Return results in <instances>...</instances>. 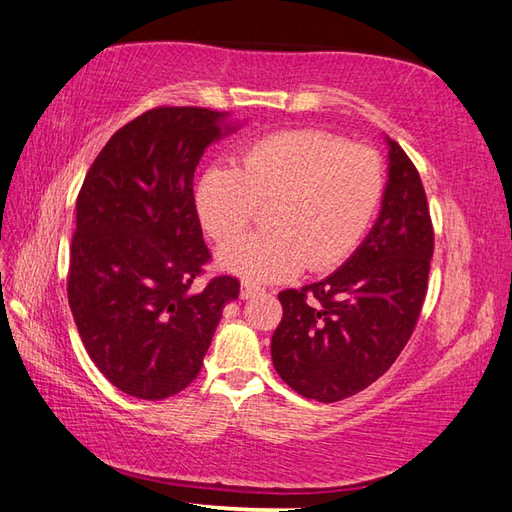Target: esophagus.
<instances>
[{
	"label": "esophagus",
	"instance_id": "esophagus-1",
	"mask_svg": "<svg viewBox=\"0 0 512 512\" xmlns=\"http://www.w3.org/2000/svg\"><path fill=\"white\" fill-rule=\"evenodd\" d=\"M258 293H265V287H260V285H256V282H249V280H245L241 285V298L243 300L254 298V295H258Z\"/></svg>",
	"mask_w": 512,
	"mask_h": 512
}]
</instances>
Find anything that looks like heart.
Instances as JSON below:
<instances>
[{
	"label": "heart",
	"instance_id": "b5f03b06",
	"mask_svg": "<svg viewBox=\"0 0 512 512\" xmlns=\"http://www.w3.org/2000/svg\"><path fill=\"white\" fill-rule=\"evenodd\" d=\"M385 195L381 155L322 129H287L249 142L238 168L212 166L197 181L203 230L227 243L270 208L271 231L221 249V265L247 280H285L309 265H342L377 219Z\"/></svg>",
	"mask_w": 512,
	"mask_h": 512
}]
</instances>
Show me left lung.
<instances>
[{
  "instance_id": "obj_1",
  "label": "left lung",
  "mask_w": 512,
  "mask_h": 512,
  "mask_svg": "<svg viewBox=\"0 0 512 512\" xmlns=\"http://www.w3.org/2000/svg\"><path fill=\"white\" fill-rule=\"evenodd\" d=\"M390 142L379 221L348 263L322 282L278 293L274 368L306 399L335 403L366 390L401 355L427 295L434 225L414 162Z\"/></svg>"
}]
</instances>
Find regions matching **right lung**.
Masks as SVG:
<instances>
[{"instance_id": "right-lung-1", "label": "right lung", "mask_w": 512, "mask_h": 512, "mask_svg": "<svg viewBox=\"0 0 512 512\" xmlns=\"http://www.w3.org/2000/svg\"><path fill=\"white\" fill-rule=\"evenodd\" d=\"M230 113L155 107L124 124L76 199L67 300L87 355L124 394L162 401L197 379L241 282L217 274L195 206L203 151Z\"/></svg>"}]
</instances>
